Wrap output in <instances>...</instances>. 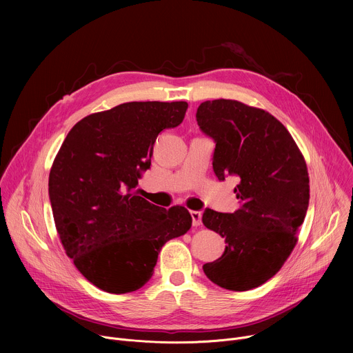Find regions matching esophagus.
Here are the masks:
<instances>
[{
  "label": "esophagus",
  "mask_w": 353,
  "mask_h": 353,
  "mask_svg": "<svg viewBox=\"0 0 353 353\" xmlns=\"http://www.w3.org/2000/svg\"><path fill=\"white\" fill-rule=\"evenodd\" d=\"M191 218H192V225L194 226H199L201 225V219H203V214L199 211H191Z\"/></svg>",
  "instance_id": "obj_1"
}]
</instances>
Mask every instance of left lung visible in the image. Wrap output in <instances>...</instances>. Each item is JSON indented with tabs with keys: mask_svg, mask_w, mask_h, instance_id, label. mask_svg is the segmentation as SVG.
<instances>
[{
	"mask_svg": "<svg viewBox=\"0 0 353 353\" xmlns=\"http://www.w3.org/2000/svg\"><path fill=\"white\" fill-rule=\"evenodd\" d=\"M196 123L215 141L216 177L236 176L239 210H205L203 223L226 243L222 257L204 264L205 275L229 290L254 289L272 278L296 245L310 198L303 155L289 131L265 110L237 100H207Z\"/></svg>",
	"mask_w": 353,
	"mask_h": 353,
	"instance_id": "left-lung-1",
	"label": "left lung"
}]
</instances>
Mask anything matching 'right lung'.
Listing matches in <instances>:
<instances>
[{
  "label": "right lung",
  "instance_id": "obj_1",
  "mask_svg": "<svg viewBox=\"0 0 353 353\" xmlns=\"http://www.w3.org/2000/svg\"><path fill=\"white\" fill-rule=\"evenodd\" d=\"M187 102H130L78 121L48 177L63 247L78 271L109 293L142 288L162 245L191 228L184 207L148 203L135 191L161 131L181 124Z\"/></svg>",
  "mask_w": 353,
  "mask_h": 353
}]
</instances>
